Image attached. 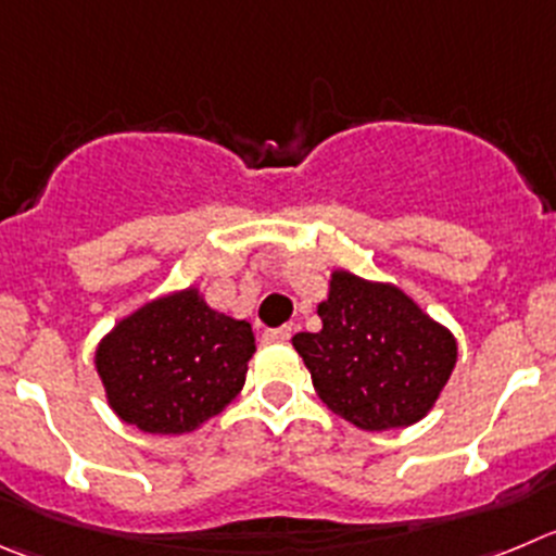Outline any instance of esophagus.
<instances>
[{"mask_svg": "<svg viewBox=\"0 0 556 556\" xmlns=\"http://www.w3.org/2000/svg\"><path fill=\"white\" fill-rule=\"evenodd\" d=\"M290 334H293V326H279V329H266V340L268 342H285L290 340Z\"/></svg>", "mask_w": 556, "mask_h": 556, "instance_id": "obj_1", "label": "esophagus"}]
</instances>
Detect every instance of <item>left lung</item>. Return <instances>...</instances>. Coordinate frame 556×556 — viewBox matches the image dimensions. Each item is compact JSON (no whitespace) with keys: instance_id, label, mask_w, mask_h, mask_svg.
<instances>
[{"instance_id":"1","label":"left lung","mask_w":556,"mask_h":556,"mask_svg":"<svg viewBox=\"0 0 556 556\" xmlns=\"http://www.w3.org/2000/svg\"><path fill=\"white\" fill-rule=\"evenodd\" d=\"M318 315L320 331H299L293 349L329 412L378 433L408 428L435 406L458 342L412 295L334 268Z\"/></svg>"}]
</instances>
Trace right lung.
<instances>
[{"label":"right lung","mask_w":556,"mask_h":556,"mask_svg":"<svg viewBox=\"0 0 556 556\" xmlns=\"http://www.w3.org/2000/svg\"><path fill=\"white\" fill-rule=\"evenodd\" d=\"M254 334L189 285L142 304L96 349L106 403L144 433L180 435L225 412L247 381Z\"/></svg>","instance_id":"1"}]
</instances>
